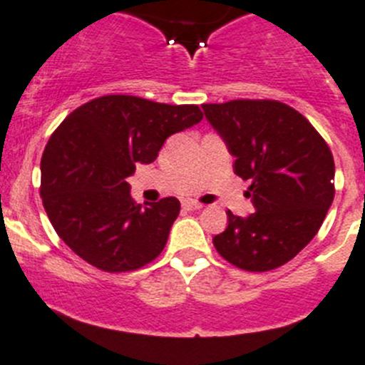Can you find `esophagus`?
<instances>
[{"mask_svg":"<svg viewBox=\"0 0 365 365\" xmlns=\"http://www.w3.org/2000/svg\"><path fill=\"white\" fill-rule=\"evenodd\" d=\"M182 207L185 210H200V209H203V203L194 202V200H185V202L182 203Z\"/></svg>","mask_w":365,"mask_h":365,"instance_id":"34e87169","label":"esophagus"}]
</instances>
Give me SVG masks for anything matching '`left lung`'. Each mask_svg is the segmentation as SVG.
I'll return each instance as SVG.
<instances>
[{
    "label": "left lung",
    "mask_w": 365,
    "mask_h": 365,
    "mask_svg": "<svg viewBox=\"0 0 365 365\" xmlns=\"http://www.w3.org/2000/svg\"><path fill=\"white\" fill-rule=\"evenodd\" d=\"M236 156L234 173L250 180L255 212L234 216L214 236L217 254L247 272L282 267L315 237L335 196V162L304 115L268 98L203 104Z\"/></svg>",
    "instance_id": "left-lung-1"
}]
</instances>
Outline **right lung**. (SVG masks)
I'll use <instances>...</instances> for the list:
<instances>
[{
	"label": "right lung",
	"mask_w": 365,
	"mask_h": 365,
	"mask_svg": "<svg viewBox=\"0 0 365 365\" xmlns=\"http://www.w3.org/2000/svg\"><path fill=\"white\" fill-rule=\"evenodd\" d=\"M196 104L104 95L71 111L41 158V198L61 240L98 270L120 274L162 254L180 214L176 198L142 207L125 182L151 163L167 136L198 124Z\"/></svg>",
	"instance_id": "right-lung-1"
}]
</instances>
